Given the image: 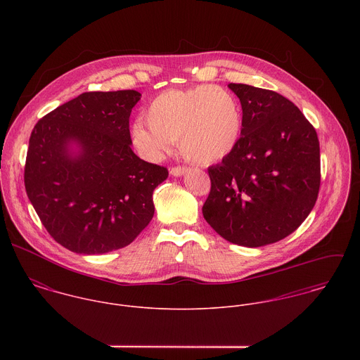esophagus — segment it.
<instances>
[{
	"label": "esophagus",
	"mask_w": 360,
	"mask_h": 360,
	"mask_svg": "<svg viewBox=\"0 0 360 360\" xmlns=\"http://www.w3.org/2000/svg\"><path fill=\"white\" fill-rule=\"evenodd\" d=\"M187 170L188 169L186 166H177V167H172L170 169V174L174 176V177H181V176H184L187 173Z\"/></svg>",
	"instance_id": "obj_1"
}]
</instances>
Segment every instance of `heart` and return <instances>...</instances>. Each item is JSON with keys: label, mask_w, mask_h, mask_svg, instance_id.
Returning a JSON list of instances; mask_svg holds the SVG:
<instances>
[{"label": "heart", "mask_w": 360, "mask_h": 360, "mask_svg": "<svg viewBox=\"0 0 360 360\" xmlns=\"http://www.w3.org/2000/svg\"><path fill=\"white\" fill-rule=\"evenodd\" d=\"M147 122L130 127L134 148L156 162L179 140L183 155L195 163H216L238 147L244 116L237 97L219 86L167 90L156 96L146 110Z\"/></svg>", "instance_id": "b5f03b06"}]
</instances>
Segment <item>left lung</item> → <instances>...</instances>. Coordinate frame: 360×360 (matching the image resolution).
<instances>
[{"label": "left lung", "mask_w": 360, "mask_h": 360, "mask_svg": "<svg viewBox=\"0 0 360 360\" xmlns=\"http://www.w3.org/2000/svg\"><path fill=\"white\" fill-rule=\"evenodd\" d=\"M244 130L238 147L207 169L202 213L229 243L257 248L294 233L316 204L320 147L304 113L276 91L230 83Z\"/></svg>", "instance_id": "1"}]
</instances>
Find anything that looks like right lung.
<instances>
[{
	"instance_id": "1",
	"label": "right lung",
	"mask_w": 360,
	"mask_h": 360,
	"mask_svg": "<svg viewBox=\"0 0 360 360\" xmlns=\"http://www.w3.org/2000/svg\"><path fill=\"white\" fill-rule=\"evenodd\" d=\"M141 94L91 91L34 126L25 166L27 197L52 238L72 252L123 248L154 216L167 169L131 150L129 117Z\"/></svg>"
}]
</instances>
